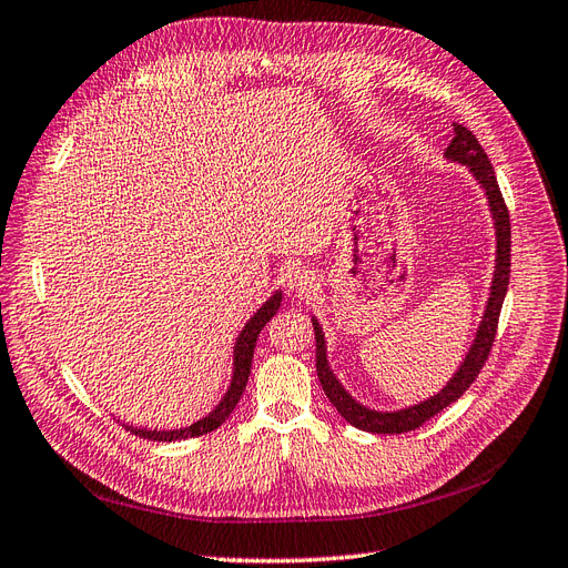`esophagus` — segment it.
<instances>
[{"label":"esophagus","instance_id":"obj_1","mask_svg":"<svg viewBox=\"0 0 568 568\" xmlns=\"http://www.w3.org/2000/svg\"><path fill=\"white\" fill-rule=\"evenodd\" d=\"M314 283V273L306 268H293L287 273V285L293 290H300V293H306Z\"/></svg>","mask_w":568,"mask_h":568}]
</instances>
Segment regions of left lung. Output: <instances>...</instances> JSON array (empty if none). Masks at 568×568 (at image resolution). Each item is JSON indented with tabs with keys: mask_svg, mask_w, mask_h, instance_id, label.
<instances>
[{
	"mask_svg": "<svg viewBox=\"0 0 568 568\" xmlns=\"http://www.w3.org/2000/svg\"><path fill=\"white\" fill-rule=\"evenodd\" d=\"M447 159L459 161V164L471 169V173L476 175V181L483 185L485 194H488L490 202V214L495 219V233H497V266H495V275H493V287H490V297H488V306H485V316L478 326L476 339L471 349H468L466 359L462 362L459 371L455 374L440 393L433 395L430 399L414 404L409 409H399V412H374L368 407H362L359 402H354L352 395H347V390L339 381L333 376V371L328 366L326 359V339H323V331L318 326V321H314V333H316V374L321 381L323 393L331 399L333 407L337 409V414L343 416L347 424H352L354 428L359 430H368V433H407L414 430L418 426H424L428 418H433L435 414H440L445 407H449L452 402H457L471 383L478 378L480 368L488 362V354L493 349L495 335H497V321H499V312L501 304H505V295L509 287V266H511V223H509V209L505 204V197H501L497 178L493 171V164L488 154L480 148V142L476 140V135L468 131V128L455 123V138H452L449 148L445 152Z\"/></svg>",
	"mask_w": 568,
	"mask_h": 568,
	"instance_id": "obj_1",
	"label": "left lung"
}]
</instances>
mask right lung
Segmentation results:
<instances>
[{
    "instance_id": "1",
    "label": "right lung",
    "mask_w": 568,
    "mask_h": 568,
    "mask_svg": "<svg viewBox=\"0 0 568 568\" xmlns=\"http://www.w3.org/2000/svg\"><path fill=\"white\" fill-rule=\"evenodd\" d=\"M278 306H281V293H275L262 306V310H258L247 321V326L242 328L237 343H235V366H233L231 387H229V393H225V397L221 399V404L212 414L200 418L197 424H192V426L181 428V430H148V428H133V426H125V428L131 430V433H135V435H140V437H144V440H159V443L185 440V437H200L204 433L216 430L223 424V420L233 414V409L237 407L242 393H245L247 381H250V368H252V356H254L256 337H258V333H262V328L266 326V323L271 321V316L278 312Z\"/></svg>"
}]
</instances>
